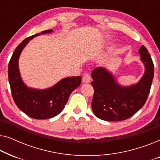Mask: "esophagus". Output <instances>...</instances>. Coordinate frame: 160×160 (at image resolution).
<instances>
[{"mask_svg": "<svg viewBox=\"0 0 160 160\" xmlns=\"http://www.w3.org/2000/svg\"><path fill=\"white\" fill-rule=\"evenodd\" d=\"M82 82L83 83H89L91 82V77L89 76V74H84L82 78Z\"/></svg>", "mask_w": 160, "mask_h": 160, "instance_id": "1", "label": "esophagus"}]
</instances>
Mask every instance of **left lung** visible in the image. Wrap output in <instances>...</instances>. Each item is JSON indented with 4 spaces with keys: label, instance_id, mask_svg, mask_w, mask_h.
Listing matches in <instances>:
<instances>
[{
    "label": "left lung",
    "instance_id": "left-lung-1",
    "mask_svg": "<svg viewBox=\"0 0 160 160\" xmlns=\"http://www.w3.org/2000/svg\"><path fill=\"white\" fill-rule=\"evenodd\" d=\"M138 54L145 71L135 84L121 85L113 72L105 68L98 67L92 71L95 91L92 108L98 118L104 121H122L134 115L145 104L154 78V64L144 46L140 48Z\"/></svg>",
    "mask_w": 160,
    "mask_h": 160
}]
</instances>
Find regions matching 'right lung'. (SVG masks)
I'll return each mask as SVG.
<instances>
[{
	"label": "right lung",
	"mask_w": 160,
	"mask_h": 160,
	"mask_svg": "<svg viewBox=\"0 0 160 160\" xmlns=\"http://www.w3.org/2000/svg\"><path fill=\"white\" fill-rule=\"evenodd\" d=\"M47 30L25 38L14 50L8 63V76L14 101L25 114L36 119H50L63 110L69 96L80 86L81 76L64 78L47 89H36L28 87L21 77L19 68L20 54L30 40L35 37L51 33Z\"/></svg>",
	"instance_id": "obj_1"
}]
</instances>
